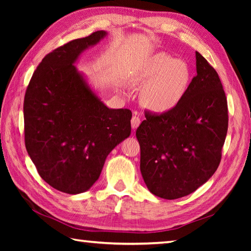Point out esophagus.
<instances>
[{
    "label": "esophagus",
    "mask_w": 251,
    "mask_h": 251,
    "mask_svg": "<svg viewBox=\"0 0 251 251\" xmlns=\"http://www.w3.org/2000/svg\"><path fill=\"white\" fill-rule=\"evenodd\" d=\"M140 122H141V120H140L139 115H138L137 112H135L134 115H132V117H131V127H132V129H136L137 127L140 125Z\"/></svg>",
    "instance_id": "esophagus-1"
}]
</instances>
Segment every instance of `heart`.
I'll use <instances>...</instances> for the list:
<instances>
[{"mask_svg": "<svg viewBox=\"0 0 251 251\" xmlns=\"http://www.w3.org/2000/svg\"><path fill=\"white\" fill-rule=\"evenodd\" d=\"M141 81L149 85L145 95L147 105L156 112H165L182 98L189 85L190 71L185 62L159 54L143 71Z\"/></svg>", "mask_w": 251, "mask_h": 251, "instance_id": "b5f03b06", "label": "heart"}]
</instances>
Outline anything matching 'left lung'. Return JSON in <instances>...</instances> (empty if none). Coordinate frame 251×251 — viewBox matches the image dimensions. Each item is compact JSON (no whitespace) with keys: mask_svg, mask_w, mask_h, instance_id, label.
<instances>
[{"mask_svg":"<svg viewBox=\"0 0 251 251\" xmlns=\"http://www.w3.org/2000/svg\"><path fill=\"white\" fill-rule=\"evenodd\" d=\"M196 75L174 108L146 110L137 128L140 170L152 194L176 200L204 184L219 166L227 132V101L217 71L196 51Z\"/></svg>","mask_w":251,"mask_h":251,"instance_id":"8db88e82","label":"left lung"}]
</instances>
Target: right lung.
I'll return each mask as SVG.
<instances>
[{
  "instance_id": "1",
  "label": "right lung",
  "mask_w": 251,
  "mask_h": 251,
  "mask_svg": "<svg viewBox=\"0 0 251 251\" xmlns=\"http://www.w3.org/2000/svg\"><path fill=\"white\" fill-rule=\"evenodd\" d=\"M105 34L96 31L50 51L25 90V149L41 178L63 193L87 191L109 153L130 135L131 111L105 106L73 66Z\"/></svg>"
}]
</instances>
